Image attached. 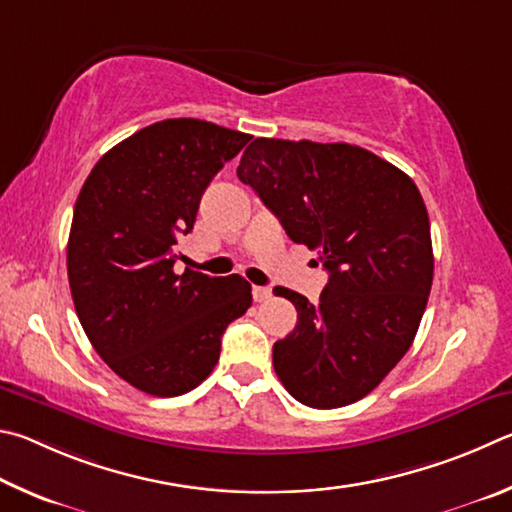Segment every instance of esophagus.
Here are the masks:
<instances>
[{
  "label": "esophagus",
  "instance_id": "1",
  "mask_svg": "<svg viewBox=\"0 0 512 512\" xmlns=\"http://www.w3.org/2000/svg\"><path fill=\"white\" fill-rule=\"evenodd\" d=\"M251 294H254V301H267L272 297V290L270 288H261V285H254V290H251Z\"/></svg>",
  "mask_w": 512,
  "mask_h": 512
}]
</instances>
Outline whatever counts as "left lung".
<instances>
[{"label": "left lung", "mask_w": 512, "mask_h": 512, "mask_svg": "<svg viewBox=\"0 0 512 512\" xmlns=\"http://www.w3.org/2000/svg\"><path fill=\"white\" fill-rule=\"evenodd\" d=\"M236 173L328 272L317 303L274 290L297 308L274 371L303 405H351L387 378L423 319L434 279L423 197L400 168L351 143L261 137Z\"/></svg>", "instance_id": "1"}]
</instances>
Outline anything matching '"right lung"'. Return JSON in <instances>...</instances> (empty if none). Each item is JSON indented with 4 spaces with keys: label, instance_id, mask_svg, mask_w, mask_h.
Returning a JSON list of instances; mask_svg holds the SVG:
<instances>
[{
    "label": "right lung",
    "instance_id": "right-lung-1",
    "mask_svg": "<svg viewBox=\"0 0 512 512\" xmlns=\"http://www.w3.org/2000/svg\"><path fill=\"white\" fill-rule=\"evenodd\" d=\"M249 139L200 119L152 123L107 150L80 188L67 242L76 315L103 362L150 396L209 378L224 328L251 306L238 274L173 270L206 186Z\"/></svg>",
    "mask_w": 512,
    "mask_h": 512
}]
</instances>
